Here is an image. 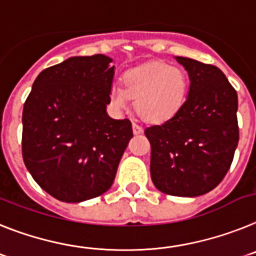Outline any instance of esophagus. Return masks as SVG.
Here are the masks:
<instances>
[{
	"mask_svg": "<svg viewBox=\"0 0 256 256\" xmlns=\"http://www.w3.org/2000/svg\"><path fill=\"white\" fill-rule=\"evenodd\" d=\"M132 131H134V134H140L143 128L140 125H138L136 122H132Z\"/></svg>",
	"mask_w": 256,
	"mask_h": 256,
	"instance_id": "esophagus-1",
	"label": "esophagus"
}]
</instances>
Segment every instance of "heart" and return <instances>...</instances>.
I'll list each match as a JSON object with an SVG mask.
<instances>
[{
    "mask_svg": "<svg viewBox=\"0 0 256 256\" xmlns=\"http://www.w3.org/2000/svg\"><path fill=\"white\" fill-rule=\"evenodd\" d=\"M188 77L180 66L165 63H150L128 70L124 76V88L113 85L110 98L118 110L130 108L135 99V108L142 118L161 122L170 118L186 100Z\"/></svg>",
    "mask_w": 256,
    "mask_h": 256,
    "instance_id": "heart-1",
    "label": "heart"
}]
</instances>
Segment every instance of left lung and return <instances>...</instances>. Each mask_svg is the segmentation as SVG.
Instances as JSON below:
<instances>
[{
    "instance_id": "8db88e82",
    "label": "left lung",
    "mask_w": 256,
    "mask_h": 256,
    "mask_svg": "<svg viewBox=\"0 0 256 256\" xmlns=\"http://www.w3.org/2000/svg\"><path fill=\"white\" fill-rule=\"evenodd\" d=\"M188 70L190 92L171 118L144 130L150 176L170 196L196 197L223 180L238 144L237 91L218 66L176 56Z\"/></svg>"
}]
</instances>
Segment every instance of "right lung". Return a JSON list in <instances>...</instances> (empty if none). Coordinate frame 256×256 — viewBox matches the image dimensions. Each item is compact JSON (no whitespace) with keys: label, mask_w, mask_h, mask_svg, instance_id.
Returning a JSON list of instances; mask_svg holds the SVG:
<instances>
[{"label":"right lung","mask_w":256,"mask_h":256,"mask_svg":"<svg viewBox=\"0 0 256 256\" xmlns=\"http://www.w3.org/2000/svg\"><path fill=\"white\" fill-rule=\"evenodd\" d=\"M74 56L42 70L23 108L22 154L37 184L63 202L103 194L132 138L130 120L106 114L114 66Z\"/></svg>","instance_id":"1"}]
</instances>
